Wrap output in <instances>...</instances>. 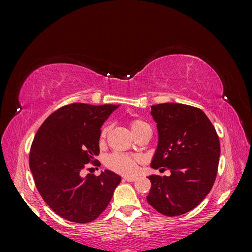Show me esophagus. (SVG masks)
Segmentation results:
<instances>
[{"instance_id": "1", "label": "esophagus", "mask_w": 252, "mask_h": 252, "mask_svg": "<svg viewBox=\"0 0 252 252\" xmlns=\"http://www.w3.org/2000/svg\"><path fill=\"white\" fill-rule=\"evenodd\" d=\"M136 180L135 177H126L124 178V181H127V182H134Z\"/></svg>"}]
</instances>
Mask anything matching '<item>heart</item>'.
<instances>
[{
  "label": "heart",
  "instance_id": "heart-1",
  "mask_svg": "<svg viewBox=\"0 0 252 252\" xmlns=\"http://www.w3.org/2000/svg\"><path fill=\"white\" fill-rule=\"evenodd\" d=\"M149 125L141 119H133L130 121V128L133 134L135 135L140 132L142 129L148 127ZM109 132V126L104 125L100 132V142H104ZM141 163V158L136 156H130L121 154V152H114L106 159V166L110 170L123 174V175H132L138 170V166Z\"/></svg>",
  "mask_w": 252,
  "mask_h": 252
}]
</instances>
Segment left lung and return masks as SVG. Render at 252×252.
<instances>
[{
    "instance_id": "obj_1",
    "label": "left lung",
    "mask_w": 252,
    "mask_h": 252,
    "mask_svg": "<svg viewBox=\"0 0 252 252\" xmlns=\"http://www.w3.org/2000/svg\"><path fill=\"white\" fill-rule=\"evenodd\" d=\"M158 145L151 167L170 170L169 177L152 174L147 202L167 217L192 210L215 184L220 154L219 135L207 116L185 104L151 106Z\"/></svg>"
}]
</instances>
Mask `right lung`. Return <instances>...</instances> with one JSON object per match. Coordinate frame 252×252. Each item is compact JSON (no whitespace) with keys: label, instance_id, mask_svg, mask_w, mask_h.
Segmentation results:
<instances>
[{"label":"right lung","instance_id":"obj_1","mask_svg":"<svg viewBox=\"0 0 252 252\" xmlns=\"http://www.w3.org/2000/svg\"><path fill=\"white\" fill-rule=\"evenodd\" d=\"M119 105L73 103L43 122L29 152V167L43 200L70 222H93L107 207L121 177L110 170L87 174L98 166L101 126Z\"/></svg>","mask_w":252,"mask_h":252}]
</instances>
